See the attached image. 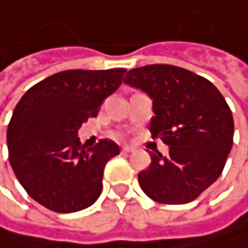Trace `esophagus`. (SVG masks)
Here are the masks:
<instances>
[{
  "instance_id": "1",
  "label": "esophagus",
  "mask_w": 248,
  "mask_h": 248,
  "mask_svg": "<svg viewBox=\"0 0 248 248\" xmlns=\"http://www.w3.org/2000/svg\"><path fill=\"white\" fill-rule=\"evenodd\" d=\"M135 150V147H132V145H125V147H122V151L123 153H132Z\"/></svg>"
}]
</instances>
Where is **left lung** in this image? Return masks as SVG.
<instances>
[{
	"instance_id": "left-lung-1",
	"label": "left lung",
	"mask_w": 248,
	"mask_h": 248,
	"mask_svg": "<svg viewBox=\"0 0 248 248\" xmlns=\"http://www.w3.org/2000/svg\"><path fill=\"white\" fill-rule=\"evenodd\" d=\"M123 82L151 98L150 131L169 145L168 155L148 151L151 165L138 173L142 191L163 204L196 200L220 176L232 148L225 98L206 78L170 64L132 69Z\"/></svg>"
}]
</instances>
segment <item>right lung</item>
<instances>
[{
	"mask_svg": "<svg viewBox=\"0 0 248 248\" xmlns=\"http://www.w3.org/2000/svg\"><path fill=\"white\" fill-rule=\"evenodd\" d=\"M125 72L64 70L33 85L16 106L7 129L10 165L44 207L72 213L100 197L104 168L119 154V145L101 140L86 148L78 131L88 117L97 116Z\"/></svg>",
	"mask_w": 248,
	"mask_h": 248,
	"instance_id": "obj_1",
	"label": "right lung"
}]
</instances>
